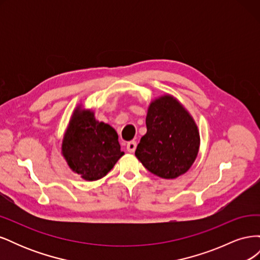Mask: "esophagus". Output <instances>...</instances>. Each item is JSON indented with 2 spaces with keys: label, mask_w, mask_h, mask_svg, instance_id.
Here are the masks:
<instances>
[{
  "label": "esophagus",
  "mask_w": 260,
  "mask_h": 260,
  "mask_svg": "<svg viewBox=\"0 0 260 260\" xmlns=\"http://www.w3.org/2000/svg\"><path fill=\"white\" fill-rule=\"evenodd\" d=\"M136 148H137V142H136V141H130V142L127 143V149H128L129 153L135 152Z\"/></svg>",
  "instance_id": "obj_1"
}]
</instances>
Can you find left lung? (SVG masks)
<instances>
[{
  "mask_svg": "<svg viewBox=\"0 0 260 260\" xmlns=\"http://www.w3.org/2000/svg\"><path fill=\"white\" fill-rule=\"evenodd\" d=\"M146 128L136 156L149 172L175 179L190 169L199 153L200 133L193 118L177 100L165 95L152 102Z\"/></svg>",
  "mask_w": 260,
  "mask_h": 260,
  "instance_id": "1",
  "label": "left lung"
}]
</instances>
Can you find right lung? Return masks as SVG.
<instances>
[{"instance_id":"obj_1","label":"right lung","mask_w":260,"mask_h":260,"mask_svg":"<svg viewBox=\"0 0 260 260\" xmlns=\"http://www.w3.org/2000/svg\"><path fill=\"white\" fill-rule=\"evenodd\" d=\"M61 151L69 167L88 181L106 176L123 155L115 129L79 108L70 120Z\"/></svg>"}]
</instances>
